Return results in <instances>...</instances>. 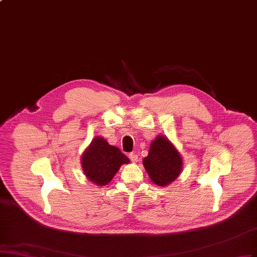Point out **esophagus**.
<instances>
[{
	"mask_svg": "<svg viewBox=\"0 0 257 257\" xmlns=\"http://www.w3.org/2000/svg\"><path fill=\"white\" fill-rule=\"evenodd\" d=\"M129 159L134 162V163H136V162H138V160H139V158H138V155L137 154H135V153H131V154H129Z\"/></svg>",
	"mask_w": 257,
	"mask_h": 257,
	"instance_id": "1",
	"label": "esophagus"
}]
</instances>
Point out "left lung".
I'll return each mask as SVG.
<instances>
[{
    "mask_svg": "<svg viewBox=\"0 0 257 257\" xmlns=\"http://www.w3.org/2000/svg\"><path fill=\"white\" fill-rule=\"evenodd\" d=\"M143 165L159 187H167L175 181L183 172V158L177 148L163 135H158L151 143L150 152L143 159Z\"/></svg>",
    "mask_w": 257,
    "mask_h": 257,
    "instance_id": "8db88e82",
    "label": "left lung"
}]
</instances>
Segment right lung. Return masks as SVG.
Returning <instances> with one entry per match:
<instances>
[{"instance_id": "right-lung-1", "label": "right lung", "mask_w": 257, "mask_h": 257, "mask_svg": "<svg viewBox=\"0 0 257 257\" xmlns=\"http://www.w3.org/2000/svg\"><path fill=\"white\" fill-rule=\"evenodd\" d=\"M129 162L118 147L110 145L100 136L93 139L81 157L85 177L99 187L109 184L121 165Z\"/></svg>"}]
</instances>
